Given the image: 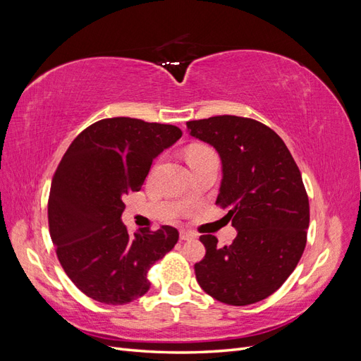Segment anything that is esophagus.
<instances>
[{
  "instance_id": "esophagus-1",
  "label": "esophagus",
  "mask_w": 361,
  "mask_h": 361,
  "mask_svg": "<svg viewBox=\"0 0 361 361\" xmlns=\"http://www.w3.org/2000/svg\"><path fill=\"white\" fill-rule=\"evenodd\" d=\"M179 236L180 241H191V239H195V235L191 231H180Z\"/></svg>"
}]
</instances>
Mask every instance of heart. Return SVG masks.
Segmentation results:
<instances>
[{"label":"heart","mask_w":361,"mask_h":361,"mask_svg":"<svg viewBox=\"0 0 361 361\" xmlns=\"http://www.w3.org/2000/svg\"><path fill=\"white\" fill-rule=\"evenodd\" d=\"M207 152H211V150L206 149V147H202V146H194V147H191V149L188 150V154H187L188 162L192 161L194 158H197V157L203 155V154H207Z\"/></svg>","instance_id":"heart-1"}]
</instances>
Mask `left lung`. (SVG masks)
I'll return each mask as SVG.
<instances>
[{
  "instance_id": "left-lung-1",
  "label": "left lung",
  "mask_w": 361,
  "mask_h": 361,
  "mask_svg": "<svg viewBox=\"0 0 361 361\" xmlns=\"http://www.w3.org/2000/svg\"><path fill=\"white\" fill-rule=\"evenodd\" d=\"M188 133L220 155L216 204L236 228L231 245L202 235L204 257L194 265L200 288L231 305L274 293L300 262L307 241L309 197L289 149L253 118L215 116L187 122Z\"/></svg>"
}]
</instances>
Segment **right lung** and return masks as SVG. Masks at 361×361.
Wrapping results in <instances>:
<instances>
[{
  "label": "right lung",
  "mask_w": 361,
  "mask_h": 361,
  "mask_svg": "<svg viewBox=\"0 0 361 361\" xmlns=\"http://www.w3.org/2000/svg\"><path fill=\"white\" fill-rule=\"evenodd\" d=\"M180 137L173 125L104 118L61 158L49 191V233L64 272L87 297L111 305L143 297L150 267L176 245L174 227L129 235L122 214L125 195L141 190L152 162Z\"/></svg>",
  "instance_id": "1"
}]
</instances>
